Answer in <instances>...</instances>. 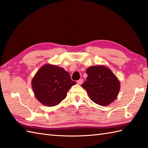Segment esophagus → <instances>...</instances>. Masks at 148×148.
<instances>
[{"label": "esophagus", "mask_w": 148, "mask_h": 148, "mask_svg": "<svg viewBox=\"0 0 148 148\" xmlns=\"http://www.w3.org/2000/svg\"><path fill=\"white\" fill-rule=\"evenodd\" d=\"M83 79H80L79 80H78V81H77V83L78 84H79V85H81V84L83 83Z\"/></svg>", "instance_id": "1"}]
</instances>
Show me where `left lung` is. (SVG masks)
<instances>
[{"mask_svg": "<svg viewBox=\"0 0 148 148\" xmlns=\"http://www.w3.org/2000/svg\"><path fill=\"white\" fill-rule=\"evenodd\" d=\"M86 74V81L81 86L93 102L106 106L117 98L120 83L109 69L103 65L91 66L87 69Z\"/></svg>", "mask_w": 148, "mask_h": 148, "instance_id": "1", "label": "left lung"}]
</instances>
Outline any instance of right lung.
<instances>
[{
    "instance_id": "right-lung-1",
    "label": "right lung",
    "mask_w": 148,
    "mask_h": 148,
    "mask_svg": "<svg viewBox=\"0 0 148 148\" xmlns=\"http://www.w3.org/2000/svg\"><path fill=\"white\" fill-rule=\"evenodd\" d=\"M76 83L64 68L46 64L37 72L32 80L35 96L43 105L55 106L66 97L68 91Z\"/></svg>"
}]
</instances>
